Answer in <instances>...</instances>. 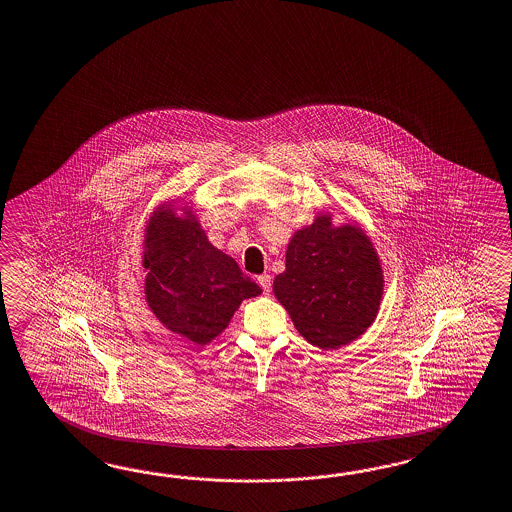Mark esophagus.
Segmentation results:
<instances>
[{"instance_id": "esophagus-1", "label": "esophagus", "mask_w": 512, "mask_h": 512, "mask_svg": "<svg viewBox=\"0 0 512 512\" xmlns=\"http://www.w3.org/2000/svg\"><path fill=\"white\" fill-rule=\"evenodd\" d=\"M258 284H260V288L263 289V293H269V291H271V286H273L271 275L258 276Z\"/></svg>"}]
</instances>
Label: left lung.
Here are the masks:
<instances>
[{"mask_svg": "<svg viewBox=\"0 0 512 512\" xmlns=\"http://www.w3.org/2000/svg\"><path fill=\"white\" fill-rule=\"evenodd\" d=\"M273 291L302 338L332 351L362 336L379 314L384 275L371 239L330 215L297 230Z\"/></svg>", "mask_w": 512, "mask_h": 512, "instance_id": "1", "label": "left lung"}]
</instances>
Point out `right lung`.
Listing matches in <instances>:
<instances>
[{"label":"right lung","instance_id":"right-lung-1","mask_svg":"<svg viewBox=\"0 0 512 512\" xmlns=\"http://www.w3.org/2000/svg\"><path fill=\"white\" fill-rule=\"evenodd\" d=\"M178 210L163 204L146 224V302L174 334L206 345L228 327L241 301L262 289L211 245L193 211Z\"/></svg>","mask_w":512,"mask_h":512}]
</instances>
